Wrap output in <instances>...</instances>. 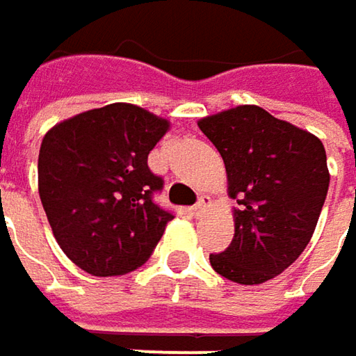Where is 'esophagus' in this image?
Listing matches in <instances>:
<instances>
[{
    "instance_id": "34e87169",
    "label": "esophagus",
    "mask_w": 356,
    "mask_h": 356,
    "mask_svg": "<svg viewBox=\"0 0 356 356\" xmlns=\"http://www.w3.org/2000/svg\"><path fill=\"white\" fill-rule=\"evenodd\" d=\"M207 204H209V198H207V196H200V198H198V202H196V204L191 209L192 215H196V216L202 215V213H204V209H207Z\"/></svg>"
}]
</instances>
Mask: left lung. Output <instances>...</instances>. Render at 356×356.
Wrapping results in <instances>:
<instances>
[{"instance_id": "obj_1", "label": "left lung", "mask_w": 356, "mask_h": 356, "mask_svg": "<svg viewBox=\"0 0 356 356\" xmlns=\"http://www.w3.org/2000/svg\"><path fill=\"white\" fill-rule=\"evenodd\" d=\"M200 131L215 143L225 170L235 237L211 255L222 277L257 286L280 275L306 249L328 192V165L314 134L257 105L202 117Z\"/></svg>"}]
</instances>
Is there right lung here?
<instances>
[{
  "instance_id": "right-lung-1",
  "label": "right lung",
  "mask_w": 356,
  "mask_h": 356,
  "mask_svg": "<svg viewBox=\"0 0 356 356\" xmlns=\"http://www.w3.org/2000/svg\"><path fill=\"white\" fill-rule=\"evenodd\" d=\"M170 121L131 103H111L50 127L38 156V192L66 257L97 277L147 261L174 218L154 204L162 178L147 156Z\"/></svg>"
}]
</instances>
